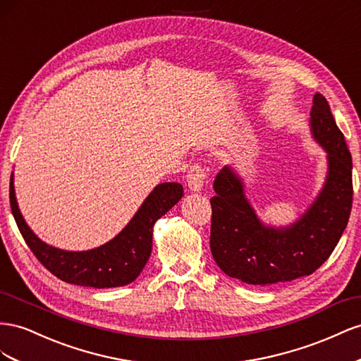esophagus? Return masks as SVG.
Segmentation results:
<instances>
[{
    "label": "esophagus",
    "mask_w": 361,
    "mask_h": 361,
    "mask_svg": "<svg viewBox=\"0 0 361 361\" xmlns=\"http://www.w3.org/2000/svg\"><path fill=\"white\" fill-rule=\"evenodd\" d=\"M204 180H205V171L195 164V166L190 168L188 173V188L190 192H201L204 186Z\"/></svg>",
    "instance_id": "esophagus-1"
}]
</instances>
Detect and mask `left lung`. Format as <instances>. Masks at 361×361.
<instances>
[{
    "label": "left lung",
    "mask_w": 361,
    "mask_h": 361,
    "mask_svg": "<svg viewBox=\"0 0 361 361\" xmlns=\"http://www.w3.org/2000/svg\"><path fill=\"white\" fill-rule=\"evenodd\" d=\"M308 127L326 154V173L316 198L293 222L262 221L234 166L216 175L210 250L228 276L252 286L293 281L313 274L341 240L353 207V159L321 94L313 97Z\"/></svg>",
    "instance_id": "obj_1"
}]
</instances>
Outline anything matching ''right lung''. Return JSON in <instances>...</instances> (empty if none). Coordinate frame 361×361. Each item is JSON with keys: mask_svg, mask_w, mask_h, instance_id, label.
I'll return each instance as SVG.
<instances>
[{"mask_svg": "<svg viewBox=\"0 0 361 361\" xmlns=\"http://www.w3.org/2000/svg\"><path fill=\"white\" fill-rule=\"evenodd\" d=\"M183 195L181 184L160 183L111 240L87 251H68L48 245L30 228L19 210L13 172L10 177V207L28 248L61 281L95 289L127 286L136 280L151 255L154 224L166 214Z\"/></svg>", "mask_w": 361, "mask_h": 361, "instance_id": "add662e5", "label": "right lung"}]
</instances>
